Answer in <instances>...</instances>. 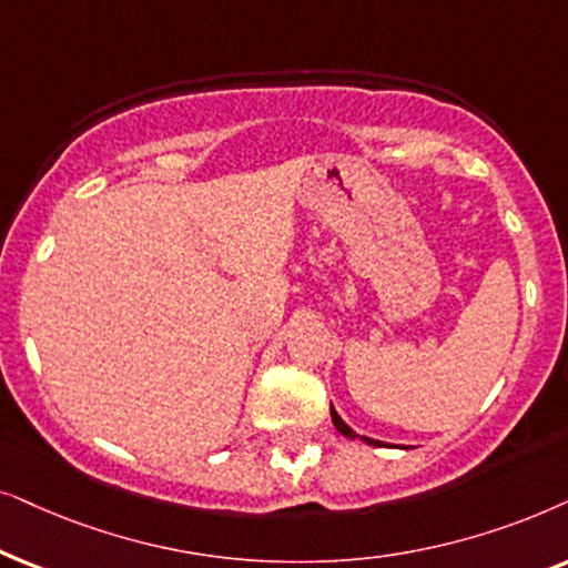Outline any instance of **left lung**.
<instances>
[{
    "label": "left lung",
    "mask_w": 568,
    "mask_h": 568,
    "mask_svg": "<svg viewBox=\"0 0 568 568\" xmlns=\"http://www.w3.org/2000/svg\"><path fill=\"white\" fill-rule=\"evenodd\" d=\"M329 415H332V423H335V428H337L343 436H347V438H361V442L372 444V447H382V442H376V438H368V436H358V434H355V430H353L351 426H347V423H345L343 418H339L337 410H335V407H332V405H329Z\"/></svg>",
    "instance_id": "left-lung-1"
}]
</instances>
